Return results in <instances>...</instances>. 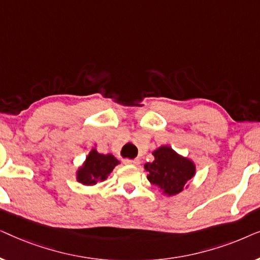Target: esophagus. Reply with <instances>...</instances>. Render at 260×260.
I'll use <instances>...</instances> for the list:
<instances>
[{
  "label": "esophagus",
  "mask_w": 260,
  "mask_h": 260,
  "mask_svg": "<svg viewBox=\"0 0 260 260\" xmlns=\"http://www.w3.org/2000/svg\"><path fill=\"white\" fill-rule=\"evenodd\" d=\"M124 163H125V165H133V166H135V165H137L138 163V159H130V158H125L123 161Z\"/></svg>",
  "instance_id": "1"
}]
</instances>
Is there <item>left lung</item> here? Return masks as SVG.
<instances>
[{
  "mask_svg": "<svg viewBox=\"0 0 260 260\" xmlns=\"http://www.w3.org/2000/svg\"><path fill=\"white\" fill-rule=\"evenodd\" d=\"M152 155L155 156V161L144 166L149 173L148 180L168 195L182 191L195 174L193 162L177 155L169 147L158 148Z\"/></svg>",
  "mask_w": 260,
  "mask_h": 260,
  "instance_id": "obj_1",
  "label": "left lung"
}]
</instances>
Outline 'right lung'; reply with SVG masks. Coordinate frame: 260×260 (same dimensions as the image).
I'll return each instance as SVG.
<instances>
[{
	"label": "right lung",
	"mask_w": 260,
	"mask_h": 260,
	"mask_svg": "<svg viewBox=\"0 0 260 260\" xmlns=\"http://www.w3.org/2000/svg\"><path fill=\"white\" fill-rule=\"evenodd\" d=\"M118 163V159L111 154L103 155L92 150L86 157L84 167L78 170V181L86 186L95 184L97 181H104Z\"/></svg>",
	"instance_id": "right-lung-1"
}]
</instances>
